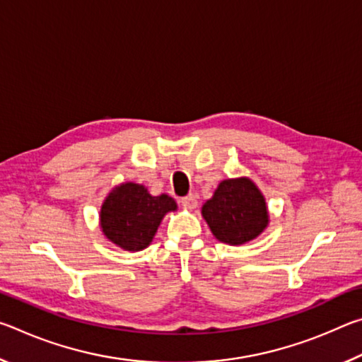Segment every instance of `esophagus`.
Segmentation results:
<instances>
[{
    "mask_svg": "<svg viewBox=\"0 0 362 362\" xmlns=\"http://www.w3.org/2000/svg\"><path fill=\"white\" fill-rule=\"evenodd\" d=\"M180 203L185 207L193 209V207H196V204H198V199H196L194 194H188V196H183V198L180 199Z\"/></svg>",
    "mask_w": 362,
    "mask_h": 362,
    "instance_id": "34e87169",
    "label": "esophagus"
}]
</instances>
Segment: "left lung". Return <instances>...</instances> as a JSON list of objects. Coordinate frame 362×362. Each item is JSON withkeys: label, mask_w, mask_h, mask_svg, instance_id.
Masks as SVG:
<instances>
[{"label": "left lung", "mask_w": 362, "mask_h": 362, "mask_svg": "<svg viewBox=\"0 0 362 362\" xmlns=\"http://www.w3.org/2000/svg\"><path fill=\"white\" fill-rule=\"evenodd\" d=\"M203 217L214 236L226 244L254 240L268 223L265 199L249 179L220 183L212 199L203 206Z\"/></svg>", "instance_id": "8db88e82"}]
</instances>
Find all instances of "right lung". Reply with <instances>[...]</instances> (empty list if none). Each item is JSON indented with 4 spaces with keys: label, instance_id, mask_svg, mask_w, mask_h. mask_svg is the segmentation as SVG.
<instances>
[{
    "label": "right lung",
    "instance_id": "obj_1",
    "mask_svg": "<svg viewBox=\"0 0 362 362\" xmlns=\"http://www.w3.org/2000/svg\"><path fill=\"white\" fill-rule=\"evenodd\" d=\"M168 194L151 196L144 185L122 183L108 194L100 211L105 236L124 250H142L151 243L164 214L175 211Z\"/></svg>",
    "mask_w": 362,
    "mask_h": 362
}]
</instances>
